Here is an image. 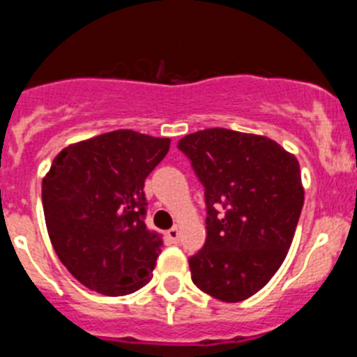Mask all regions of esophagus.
<instances>
[{
  "instance_id": "esophagus-1",
  "label": "esophagus",
  "mask_w": 357,
  "mask_h": 357,
  "mask_svg": "<svg viewBox=\"0 0 357 357\" xmlns=\"http://www.w3.org/2000/svg\"><path fill=\"white\" fill-rule=\"evenodd\" d=\"M168 238L172 243H178V239H181V230L176 229V227H173V229L168 230Z\"/></svg>"
}]
</instances>
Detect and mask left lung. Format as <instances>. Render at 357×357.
<instances>
[{
	"label": "left lung",
	"mask_w": 357,
	"mask_h": 357,
	"mask_svg": "<svg viewBox=\"0 0 357 357\" xmlns=\"http://www.w3.org/2000/svg\"><path fill=\"white\" fill-rule=\"evenodd\" d=\"M206 189L207 238L191 279L222 302L255 295L286 259L304 206L301 166L275 141L207 128L178 141Z\"/></svg>",
	"instance_id": "1"
}]
</instances>
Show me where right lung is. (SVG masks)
Returning a JSON list of instances; mask_svg holds the SVG:
<instances>
[{
    "label": "right lung",
    "mask_w": 357,
    "mask_h": 357,
    "mask_svg": "<svg viewBox=\"0 0 357 357\" xmlns=\"http://www.w3.org/2000/svg\"><path fill=\"white\" fill-rule=\"evenodd\" d=\"M172 141L114 130L69 144L43 178L46 227L61 263L107 296L150 282L160 241L144 223V181Z\"/></svg>",
    "instance_id": "add662e5"
}]
</instances>
